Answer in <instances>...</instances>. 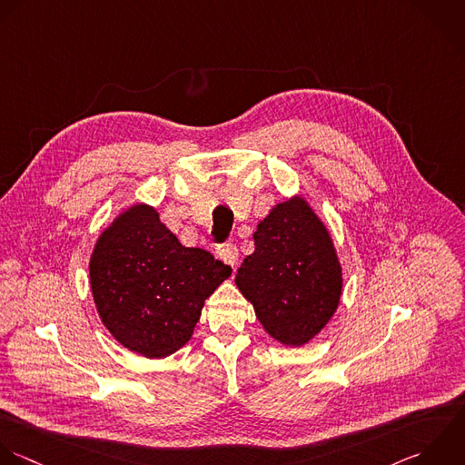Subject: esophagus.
<instances>
[{
  "instance_id": "1",
  "label": "esophagus",
  "mask_w": 465,
  "mask_h": 465,
  "mask_svg": "<svg viewBox=\"0 0 465 465\" xmlns=\"http://www.w3.org/2000/svg\"><path fill=\"white\" fill-rule=\"evenodd\" d=\"M217 257L233 268V266H237V261H239V250L235 244H230V242L221 244V246H217Z\"/></svg>"
}]
</instances>
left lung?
<instances>
[{
    "instance_id": "8db88e82",
    "label": "left lung",
    "mask_w": 465,
    "mask_h": 465,
    "mask_svg": "<svg viewBox=\"0 0 465 465\" xmlns=\"http://www.w3.org/2000/svg\"><path fill=\"white\" fill-rule=\"evenodd\" d=\"M253 241L235 284L272 339L301 348L341 304L344 279L333 237L310 203L293 195L259 221Z\"/></svg>"
}]
</instances>
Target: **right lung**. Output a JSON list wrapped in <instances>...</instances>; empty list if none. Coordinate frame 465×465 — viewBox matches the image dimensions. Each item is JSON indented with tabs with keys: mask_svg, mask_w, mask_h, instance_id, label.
Segmentation results:
<instances>
[{
	"mask_svg": "<svg viewBox=\"0 0 465 465\" xmlns=\"http://www.w3.org/2000/svg\"><path fill=\"white\" fill-rule=\"evenodd\" d=\"M88 275L110 335L135 355L164 359L192 339L204 301L232 268L206 250L183 246L153 206L135 203L99 233Z\"/></svg>",
	"mask_w": 465,
	"mask_h": 465,
	"instance_id": "1",
	"label": "right lung"
}]
</instances>
